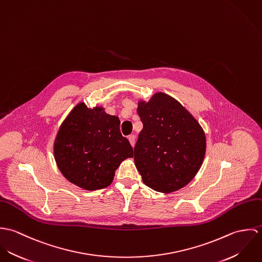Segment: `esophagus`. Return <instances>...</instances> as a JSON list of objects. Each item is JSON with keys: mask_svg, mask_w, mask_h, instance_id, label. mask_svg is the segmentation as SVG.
I'll use <instances>...</instances> for the list:
<instances>
[{"mask_svg": "<svg viewBox=\"0 0 262 262\" xmlns=\"http://www.w3.org/2000/svg\"><path fill=\"white\" fill-rule=\"evenodd\" d=\"M128 139H129V141H130V144L132 145V147H134L135 142H136V137H135L133 134H131V135L128 136Z\"/></svg>", "mask_w": 262, "mask_h": 262, "instance_id": "1", "label": "esophagus"}]
</instances>
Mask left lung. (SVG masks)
Wrapping results in <instances>:
<instances>
[{"mask_svg": "<svg viewBox=\"0 0 262 262\" xmlns=\"http://www.w3.org/2000/svg\"><path fill=\"white\" fill-rule=\"evenodd\" d=\"M143 123L134 147V161L143 183L160 192H172L200 170L206 154V135L194 117L176 99L154 94L139 101Z\"/></svg>", "mask_w": 262, "mask_h": 262, "instance_id": "8db88e82", "label": "left lung"}]
</instances>
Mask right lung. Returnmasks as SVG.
I'll return each instance as SVG.
<instances>
[{"mask_svg":"<svg viewBox=\"0 0 262 262\" xmlns=\"http://www.w3.org/2000/svg\"><path fill=\"white\" fill-rule=\"evenodd\" d=\"M53 152L63 177L86 190L110 186L120 163L133 157L130 142L120 132L119 118L84 103L77 104L62 122Z\"/></svg>","mask_w":262,"mask_h":262,"instance_id":"right-lung-1","label":"right lung"}]
</instances>
